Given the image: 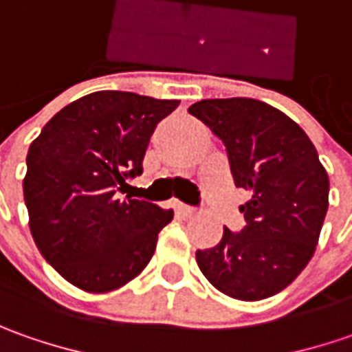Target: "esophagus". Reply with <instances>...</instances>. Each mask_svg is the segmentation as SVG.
<instances>
[{"label": "esophagus", "mask_w": 352, "mask_h": 352, "mask_svg": "<svg viewBox=\"0 0 352 352\" xmlns=\"http://www.w3.org/2000/svg\"><path fill=\"white\" fill-rule=\"evenodd\" d=\"M176 210L182 213L184 217H196L197 211L194 208H190V206H184V204H176Z\"/></svg>", "instance_id": "esophagus-1"}]
</instances>
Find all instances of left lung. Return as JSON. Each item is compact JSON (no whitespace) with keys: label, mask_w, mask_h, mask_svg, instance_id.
<instances>
[{"label":"left lung","mask_w":352,"mask_h":352,"mask_svg":"<svg viewBox=\"0 0 352 352\" xmlns=\"http://www.w3.org/2000/svg\"><path fill=\"white\" fill-rule=\"evenodd\" d=\"M223 141L247 225L223 229L221 241L197 250L204 276L243 302L270 298L311 261L329 208V176L296 121L250 98L201 100L188 109Z\"/></svg>","instance_id":"8db88e82"}]
</instances>
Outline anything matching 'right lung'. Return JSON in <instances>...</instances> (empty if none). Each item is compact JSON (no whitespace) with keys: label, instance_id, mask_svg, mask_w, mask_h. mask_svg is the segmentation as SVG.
Segmentation results:
<instances>
[{"label":"right lung","instance_id":"1","mask_svg":"<svg viewBox=\"0 0 352 352\" xmlns=\"http://www.w3.org/2000/svg\"><path fill=\"white\" fill-rule=\"evenodd\" d=\"M180 105L133 91H94L68 103L31 142L23 196L41 254L80 290L105 294L139 276L174 217L142 199H119L156 123Z\"/></svg>","mask_w":352,"mask_h":352}]
</instances>
